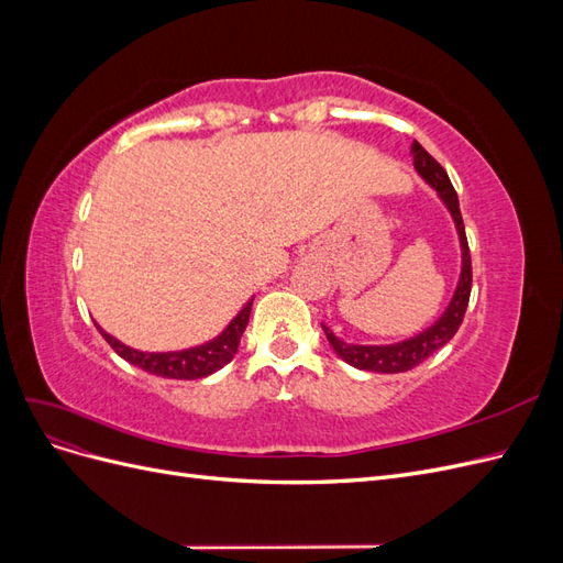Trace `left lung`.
Returning a JSON list of instances; mask_svg holds the SVG:
<instances>
[{
	"mask_svg": "<svg viewBox=\"0 0 563 563\" xmlns=\"http://www.w3.org/2000/svg\"><path fill=\"white\" fill-rule=\"evenodd\" d=\"M411 155H413V166L418 176L428 183L441 203L449 209L453 225L460 240V277L455 284V291L451 296V302L446 305V310L441 312V317L430 323L428 329H422L420 333L399 340V343H389V345H356V343H345L343 338H338L327 323H321L323 333L329 338V345L333 352L343 360L345 364L362 368V371H373V373H404L411 371L413 366L422 364L430 354L444 347L449 340L455 335V331L463 323L467 302H470V291H472V261H470V249H467V236H465V225H463V216H460V203L457 195L453 190V185L449 180V174L441 168V164L424 150L418 141L411 145Z\"/></svg>",
	"mask_w": 563,
	"mask_h": 563,
	"instance_id": "1",
	"label": "left lung"
}]
</instances>
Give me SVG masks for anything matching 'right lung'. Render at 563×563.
<instances>
[{
    "label": "right lung",
    "instance_id": "right-lung-1",
    "mask_svg": "<svg viewBox=\"0 0 563 563\" xmlns=\"http://www.w3.org/2000/svg\"><path fill=\"white\" fill-rule=\"evenodd\" d=\"M251 305L253 298L244 305L228 327L220 331L216 338L207 340L201 345H192L185 350H172V352H143L124 345L122 340H117L108 331L98 327V331L103 333V338L110 343V347L126 360L129 364L139 366L147 373H155V376L162 378H174V380H197V378H207L218 368H223L225 364L232 362V356L236 354V347H240L242 333L249 323L251 317Z\"/></svg>",
    "mask_w": 563,
    "mask_h": 563
}]
</instances>
